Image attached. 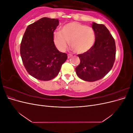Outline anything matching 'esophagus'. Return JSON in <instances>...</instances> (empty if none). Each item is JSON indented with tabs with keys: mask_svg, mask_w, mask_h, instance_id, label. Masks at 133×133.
<instances>
[{
	"mask_svg": "<svg viewBox=\"0 0 133 133\" xmlns=\"http://www.w3.org/2000/svg\"><path fill=\"white\" fill-rule=\"evenodd\" d=\"M73 57V55H72L71 54H68V58H70L71 57Z\"/></svg>",
	"mask_w": 133,
	"mask_h": 133,
	"instance_id": "obj_1",
	"label": "esophagus"
}]
</instances>
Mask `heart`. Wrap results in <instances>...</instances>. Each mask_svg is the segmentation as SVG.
<instances>
[{
	"label": "heart",
	"instance_id": "1",
	"mask_svg": "<svg viewBox=\"0 0 133 133\" xmlns=\"http://www.w3.org/2000/svg\"><path fill=\"white\" fill-rule=\"evenodd\" d=\"M54 41L58 49L63 51L69 42L72 49L76 53H84L90 50L95 41L94 29L89 26L78 22H71L64 25L61 31L54 33Z\"/></svg>",
	"mask_w": 133,
	"mask_h": 133
}]
</instances>
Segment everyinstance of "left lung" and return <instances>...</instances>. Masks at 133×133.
I'll use <instances>...</instances> for the list:
<instances>
[{
    "label": "left lung",
    "instance_id": "obj_1",
    "mask_svg": "<svg viewBox=\"0 0 133 133\" xmlns=\"http://www.w3.org/2000/svg\"><path fill=\"white\" fill-rule=\"evenodd\" d=\"M95 41L90 50L78 54L80 63L75 71L79 77L87 82H95L110 71L115 59L116 46L114 38L103 24L92 23Z\"/></svg>",
    "mask_w": 133,
    "mask_h": 133
}]
</instances>
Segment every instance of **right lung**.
Listing matches in <instances>:
<instances>
[{"label": "right lung", "mask_w": 133, "mask_h": 133, "mask_svg": "<svg viewBox=\"0 0 133 133\" xmlns=\"http://www.w3.org/2000/svg\"><path fill=\"white\" fill-rule=\"evenodd\" d=\"M58 19L44 17L28 26L21 44V55L25 69L40 80H50L57 76L67 54L60 52L54 42Z\"/></svg>", "instance_id": "add662e5"}]
</instances>
